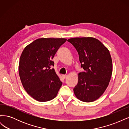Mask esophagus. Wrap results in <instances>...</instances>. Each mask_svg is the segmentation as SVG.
Here are the masks:
<instances>
[{
  "label": "esophagus",
  "instance_id": "obj_1",
  "mask_svg": "<svg viewBox=\"0 0 129 129\" xmlns=\"http://www.w3.org/2000/svg\"><path fill=\"white\" fill-rule=\"evenodd\" d=\"M62 78H63V79H66V78L67 77V75H62Z\"/></svg>",
  "mask_w": 129,
  "mask_h": 129
}]
</instances>
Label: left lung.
Masks as SVG:
<instances>
[{
  "label": "left lung",
  "instance_id": "8db88e82",
  "mask_svg": "<svg viewBox=\"0 0 129 129\" xmlns=\"http://www.w3.org/2000/svg\"><path fill=\"white\" fill-rule=\"evenodd\" d=\"M67 41L76 49L81 68L84 70L79 74L74 93L81 101L93 102L103 95L110 81L112 63L110 52L93 38H74Z\"/></svg>",
  "mask_w": 129,
  "mask_h": 129
}]
</instances>
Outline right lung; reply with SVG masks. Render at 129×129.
Segmentation results:
<instances>
[{"instance_id": "add662e5", "label": "right lung", "mask_w": 129, "mask_h": 129, "mask_svg": "<svg viewBox=\"0 0 129 129\" xmlns=\"http://www.w3.org/2000/svg\"><path fill=\"white\" fill-rule=\"evenodd\" d=\"M64 38H40L27 46L21 55L19 74L26 92L36 100L47 102L56 96L62 82L52 61Z\"/></svg>"}]
</instances>
